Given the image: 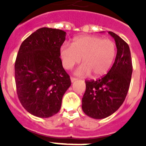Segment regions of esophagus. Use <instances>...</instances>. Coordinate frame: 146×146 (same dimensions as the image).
<instances>
[{"mask_svg":"<svg viewBox=\"0 0 146 146\" xmlns=\"http://www.w3.org/2000/svg\"><path fill=\"white\" fill-rule=\"evenodd\" d=\"M77 80L76 78H74V77H71L70 78V80H71V82H75L76 80Z\"/></svg>","mask_w":146,"mask_h":146,"instance_id":"esophagus-1","label":"esophagus"}]
</instances>
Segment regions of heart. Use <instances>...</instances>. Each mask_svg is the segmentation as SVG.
<instances>
[{
	"label": "heart",
	"instance_id": "1",
	"mask_svg": "<svg viewBox=\"0 0 146 146\" xmlns=\"http://www.w3.org/2000/svg\"><path fill=\"white\" fill-rule=\"evenodd\" d=\"M116 51V44L112 40L84 35L76 38L72 45L62 44L60 55L62 64L66 70L79 64L82 57L83 64L76 70V75L85 76L92 73L97 77L108 73L115 58Z\"/></svg>",
	"mask_w": 146,
	"mask_h": 146
}]
</instances>
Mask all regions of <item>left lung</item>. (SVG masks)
Masks as SVG:
<instances>
[{"instance_id": "left-lung-1", "label": "left lung", "mask_w": 146, "mask_h": 146, "mask_svg": "<svg viewBox=\"0 0 146 146\" xmlns=\"http://www.w3.org/2000/svg\"><path fill=\"white\" fill-rule=\"evenodd\" d=\"M113 38L117 55L113 66L101 79L86 81V92L82 109L94 119H104L117 111L124 102L131 81L133 66L129 45L117 34L108 32Z\"/></svg>"}]
</instances>
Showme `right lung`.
<instances>
[{
    "mask_svg": "<svg viewBox=\"0 0 146 146\" xmlns=\"http://www.w3.org/2000/svg\"><path fill=\"white\" fill-rule=\"evenodd\" d=\"M66 33L51 28L38 29L20 45L15 62L17 96L33 115L52 117L60 111L62 98L71 86L60 58Z\"/></svg>",
    "mask_w": 146,
    "mask_h": 146,
    "instance_id": "right-lung-1",
    "label": "right lung"
}]
</instances>
